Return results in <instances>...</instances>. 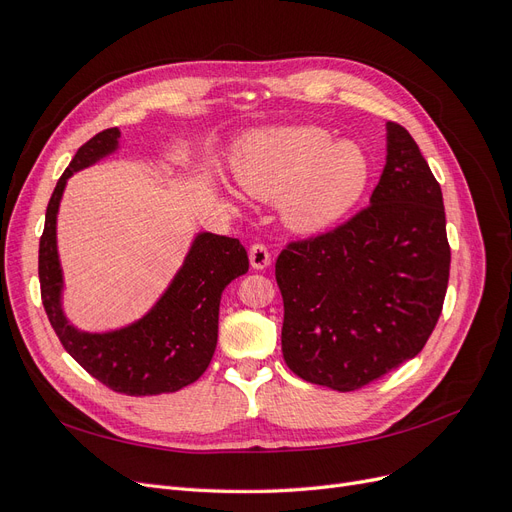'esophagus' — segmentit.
<instances>
[{"mask_svg":"<svg viewBox=\"0 0 512 512\" xmlns=\"http://www.w3.org/2000/svg\"><path fill=\"white\" fill-rule=\"evenodd\" d=\"M250 262H252V267L258 269V271L267 269V267L271 265V252H269V247L262 245V243H254V245L250 247Z\"/></svg>","mask_w":512,"mask_h":512,"instance_id":"34e87169","label":"esophagus"}]
</instances>
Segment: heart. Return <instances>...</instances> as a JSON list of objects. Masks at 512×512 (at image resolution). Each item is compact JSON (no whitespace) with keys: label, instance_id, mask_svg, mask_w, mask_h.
<instances>
[{"label":"heart","instance_id":"1","mask_svg":"<svg viewBox=\"0 0 512 512\" xmlns=\"http://www.w3.org/2000/svg\"><path fill=\"white\" fill-rule=\"evenodd\" d=\"M232 170L243 188L265 200H282L290 228L318 232L335 224L365 192V153L318 126L277 128L243 141Z\"/></svg>","mask_w":512,"mask_h":512}]
</instances>
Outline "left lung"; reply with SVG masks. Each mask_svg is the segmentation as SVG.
<instances>
[{"label": "left lung", "mask_w": 512, "mask_h": 512, "mask_svg": "<svg viewBox=\"0 0 512 512\" xmlns=\"http://www.w3.org/2000/svg\"><path fill=\"white\" fill-rule=\"evenodd\" d=\"M448 271L440 183L410 132L389 121L386 164L369 205L277 256L286 365L342 393L389 374L436 329Z\"/></svg>", "instance_id": "8db88e82"}]
</instances>
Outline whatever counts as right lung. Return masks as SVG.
Instances as JSON below:
<instances>
[{
    "label": "right lung",
    "mask_w": 512,
    "mask_h": 512,
    "mask_svg": "<svg viewBox=\"0 0 512 512\" xmlns=\"http://www.w3.org/2000/svg\"><path fill=\"white\" fill-rule=\"evenodd\" d=\"M119 130L108 128L76 151L59 177L46 207L40 237L38 275L44 312L61 346L87 374L123 395L175 393L196 382L209 367L218 344L222 290L247 273L245 247L239 239L200 232L173 284L147 316L111 333L74 329L61 309V277L57 256V211L66 181L117 149Z\"/></svg>",
    "instance_id": "right-lung-1"
}]
</instances>
